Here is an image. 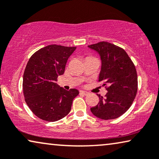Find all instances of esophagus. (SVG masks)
<instances>
[{
	"label": "esophagus",
	"instance_id": "obj_1",
	"mask_svg": "<svg viewBox=\"0 0 159 159\" xmlns=\"http://www.w3.org/2000/svg\"><path fill=\"white\" fill-rule=\"evenodd\" d=\"M80 93L83 94V95H88V93L86 92V91H84V90H80Z\"/></svg>",
	"mask_w": 159,
	"mask_h": 159
}]
</instances>
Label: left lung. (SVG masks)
<instances>
[{"label": "left lung", "mask_w": 159, "mask_h": 159, "mask_svg": "<svg viewBox=\"0 0 159 159\" xmlns=\"http://www.w3.org/2000/svg\"><path fill=\"white\" fill-rule=\"evenodd\" d=\"M97 52L102 61L98 82L108 84L105 97L90 111L102 120L120 117L130 108L137 93V74L132 61L124 49L107 42L88 46Z\"/></svg>", "instance_id": "1"}]
</instances>
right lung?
Returning <instances> with one entry per match:
<instances>
[{
	"label": "right lung",
	"instance_id": "obj_1",
	"mask_svg": "<svg viewBox=\"0 0 159 159\" xmlns=\"http://www.w3.org/2000/svg\"><path fill=\"white\" fill-rule=\"evenodd\" d=\"M75 49V47L48 45L35 52L27 63L22 82L25 101L43 120L55 122L66 116L79 94L77 89L66 90L56 83Z\"/></svg>",
	"mask_w": 159,
	"mask_h": 159
}]
</instances>
